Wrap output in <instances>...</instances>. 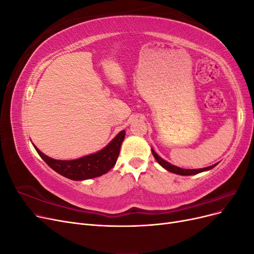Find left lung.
<instances>
[{
    "label": "left lung",
    "instance_id": "8db88e82",
    "mask_svg": "<svg viewBox=\"0 0 254 254\" xmlns=\"http://www.w3.org/2000/svg\"><path fill=\"white\" fill-rule=\"evenodd\" d=\"M151 152L153 157H155V159L158 161V163L163 166L165 170H167L168 172L171 173H174V174H177V175H181V176H190V175H196V174H199L201 172H205V171H209L211 170V168L216 166V164L215 165H212V166H209V167H204V168H200V170H184V168H180L178 166H175V165H172L171 163L166 162L165 160H163L161 157H159L157 153L155 152V150L151 149Z\"/></svg>",
    "mask_w": 254,
    "mask_h": 254
}]
</instances>
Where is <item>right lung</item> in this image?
<instances>
[{
	"label": "right lung",
	"mask_w": 254,
	"mask_h": 254,
	"mask_svg": "<svg viewBox=\"0 0 254 254\" xmlns=\"http://www.w3.org/2000/svg\"><path fill=\"white\" fill-rule=\"evenodd\" d=\"M124 137L125 130H122L103 150L71 161L52 159L45 156L37 147L35 149L45 163L58 174L72 180H86L102 176L111 170L117 163Z\"/></svg>",
	"instance_id": "right-lung-1"
}]
</instances>
